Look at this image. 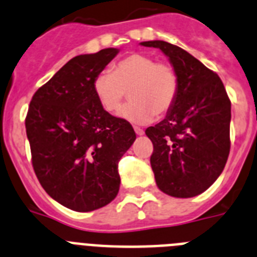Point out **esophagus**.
I'll return each instance as SVG.
<instances>
[{
	"mask_svg": "<svg viewBox=\"0 0 257 257\" xmlns=\"http://www.w3.org/2000/svg\"><path fill=\"white\" fill-rule=\"evenodd\" d=\"M134 130H135V133L138 134V135H144V130H143V128H140V127L134 126Z\"/></svg>",
	"mask_w": 257,
	"mask_h": 257,
	"instance_id": "esophagus-1",
	"label": "esophagus"
}]
</instances>
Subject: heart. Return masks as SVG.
<instances>
[{
    "instance_id": "heart-1",
    "label": "heart",
    "mask_w": 257,
    "mask_h": 257,
    "mask_svg": "<svg viewBox=\"0 0 257 257\" xmlns=\"http://www.w3.org/2000/svg\"><path fill=\"white\" fill-rule=\"evenodd\" d=\"M95 96L109 113L121 110L124 97L131 101L121 115L130 122L145 123L162 117L176 101L179 77L167 63H156L144 54H131L119 60L113 68L101 70L92 83Z\"/></svg>"
}]
</instances>
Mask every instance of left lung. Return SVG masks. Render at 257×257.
I'll list each match as a JSON object with an SVG mask.
<instances>
[{
  "label": "left lung",
  "mask_w": 257,
  "mask_h": 257,
  "mask_svg": "<svg viewBox=\"0 0 257 257\" xmlns=\"http://www.w3.org/2000/svg\"><path fill=\"white\" fill-rule=\"evenodd\" d=\"M169 58L179 77L176 101L145 134L157 187L178 198L196 197L212 185L230 151V100L215 72L189 52L165 41H147Z\"/></svg>",
  "instance_id": "1"
}]
</instances>
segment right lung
<instances>
[{
	"label": "right lung",
	"instance_id": "1",
	"mask_svg": "<svg viewBox=\"0 0 257 257\" xmlns=\"http://www.w3.org/2000/svg\"><path fill=\"white\" fill-rule=\"evenodd\" d=\"M119 50L70 59L32 97L26 118L36 176L60 205L88 212L119 190L118 162L136 135L130 122L109 114L92 83Z\"/></svg>",
	"mask_w": 257,
	"mask_h": 257
}]
</instances>
